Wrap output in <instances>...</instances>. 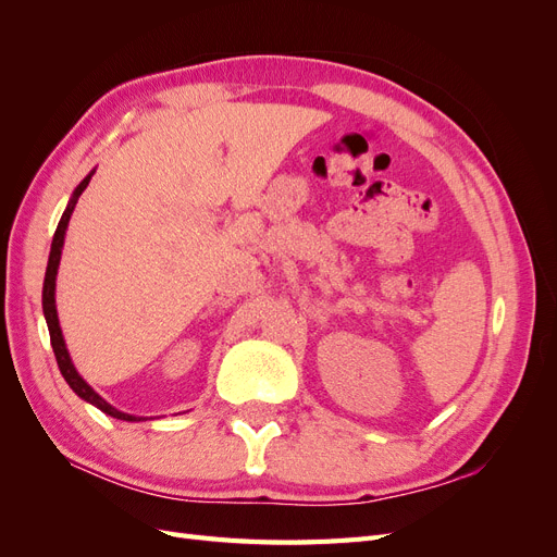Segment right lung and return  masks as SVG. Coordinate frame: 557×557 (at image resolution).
I'll return each instance as SVG.
<instances>
[{
    "label": "right lung",
    "mask_w": 557,
    "mask_h": 557,
    "mask_svg": "<svg viewBox=\"0 0 557 557\" xmlns=\"http://www.w3.org/2000/svg\"><path fill=\"white\" fill-rule=\"evenodd\" d=\"M95 172H90L86 178H83L78 183V188L74 190L70 205H66L60 223H58V230H55V237H53V244H50V256H48V267H46V278H44V315H46V323H48V332H50V346H53V352H55V360H58V367L60 372L64 376V381L70 383L72 391L81 397L90 401L92 407H97L99 411H104L107 416H113L117 420H129V423H134V420H144L139 416H129L125 411H117L115 407H111V404L107 399L99 397L92 387L81 379V374L76 372V367L70 358V350H66L64 346V336H62V330H60V320H58V309H55V276H58V267H60V256H62V246H64V232H66V225H70V218L74 213V207L76 201L81 197V193L88 188V183L92 178Z\"/></svg>",
    "instance_id": "add662e5"
}]
</instances>
